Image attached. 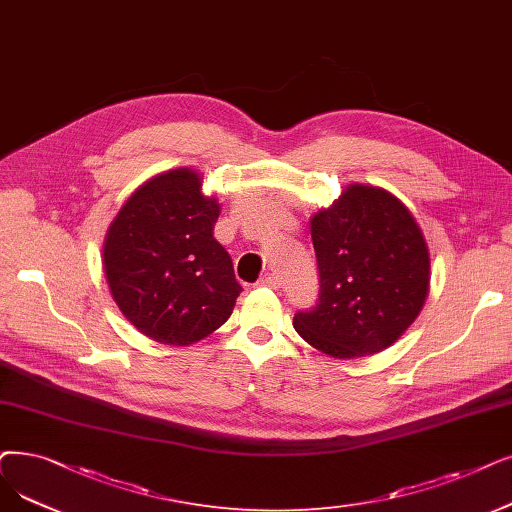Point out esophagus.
I'll return each mask as SVG.
<instances>
[{
	"label": "esophagus",
	"mask_w": 512,
	"mask_h": 512,
	"mask_svg": "<svg viewBox=\"0 0 512 512\" xmlns=\"http://www.w3.org/2000/svg\"><path fill=\"white\" fill-rule=\"evenodd\" d=\"M259 286H268V288H280V278L276 274H263L259 280Z\"/></svg>",
	"instance_id": "34e87169"
}]
</instances>
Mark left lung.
Listing matches in <instances>:
<instances>
[{"label":"left lung","mask_w":512,"mask_h":512,"mask_svg":"<svg viewBox=\"0 0 512 512\" xmlns=\"http://www.w3.org/2000/svg\"><path fill=\"white\" fill-rule=\"evenodd\" d=\"M320 303L295 314L311 347L337 360L374 355L418 318L431 286V255L410 209L379 186L349 184L309 221Z\"/></svg>","instance_id":"obj_1"}]
</instances>
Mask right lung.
<instances>
[{"label": "right lung", "mask_w": 512, "mask_h": 512, "mask_svg": "<svg viewBox=\"0 0 512 512\" xmlns=\"http://www.w3.org/2000/svg\"><path fill=\"white\" fill-rule=\"evenodd\" d=\"M190 167L150 177L110 221L102 247L108 291L148 339L188 347L230 316L242 286L213 236L221 205Z\"/></svg>", "instance_id": "1"}]
</instances>
